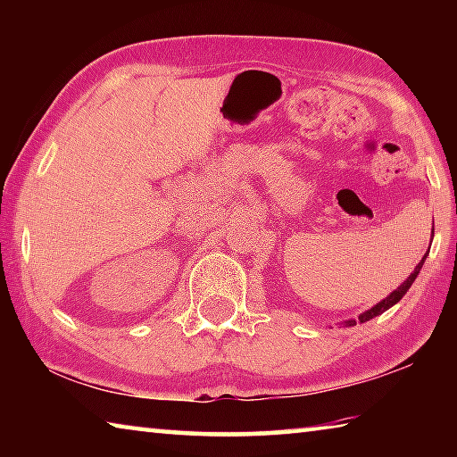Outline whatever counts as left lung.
<instances>
[{
  "mask_svg": "<svg viewBox=\"0 0 457 457\" xmlns=\"http://www.w3.org/2000/svg\"><path fill=\"white\" fill-rule=\"evenodd\" d=\"M431 239H433V237H431ZM428 253H429V250H428ZM428 253H425V256L421 258V262H420V264H417V266H415V270H413V272H411V274H409V278H407V280H405L403 284H401L397 290H393V292L389 294V296H386L385 300H381V303H378V304H375L373 308H369V311H367V312H362V314L359 316V322H367V320H370V319H375V316H378V314H383L385 311H389V308H391L393 304H397V303H399V300L405 296V292H407L409 288H411V284L415 282V278H417V274H420V270H421V266H423V262H425V258H428ZM345 324H346V327H354V324H357V320H346Z\"/></svg>",
  "mask_w": 457,
  "mask_h": 457,
  "instance_id": "8db88e82",
  "label": "left lung"
}]
</instances>
